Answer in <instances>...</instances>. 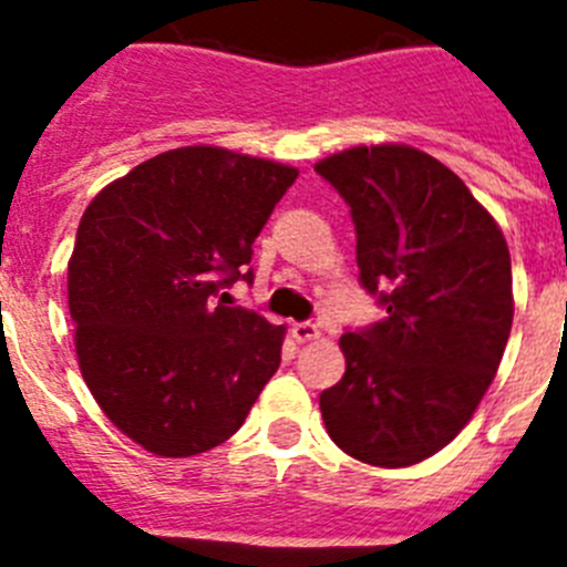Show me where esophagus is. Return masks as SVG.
<instances>
[{"instance_id": "1", "label": "esophagus", "mask_w": 567, "mask_h": 567, "mask_svg": "<svg viewBox=\"0 0 567 567\" xmlns=\"http://www.w3.org/2000/svg\"><path fill=\"white\" fill-rule=\"evenodd\" d=\"M292 338L298 340V343H309V340L320 338V329L315 327V323H309V320H303V323H292Z\"/></svg>"}]
</instances>
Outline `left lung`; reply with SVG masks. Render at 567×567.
<instances>
[{
	"instance_id": "left-lung-1",
	"label": "left lung",
	"mask_w": 567,
	"mask_h": 567,
	"mask_svg": "<svg viewBox=\"0 0 567 567\" xmlns=\"http://www.w3.org/2000/svg\"><path fill=\"white\" fill-rule=\"evenodd\" d=\"M315 169L352 207L360 284L385 309L340 338L346 374L320 414L360 463H423L463 432L499 369L514 320L508 244L460 175L417 147L360 144Z\"/></svg>"
}]
</instances>
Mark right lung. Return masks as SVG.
I'll list each match as a JSON object with an SVG mask.
<instances>
[{
	"label": "right lung",
	"mask_w": 567,
	"mask_h": 567,
	"mask_svg": "<svg viewBox=\"0 0 567 567\" xmlns=\"http://www.w3.org/2000/svg\"><path fill=\"white\" fill-rule=\"evenodd\" d=\"M298 178L195 144L138 164L90 202L68 260L76 358L110 423L158 457L221 445L278 372L287 327L217 300L252 280V244Z\"/></svg>",
	"instance_id": "add662e5"
}]
</instances>
